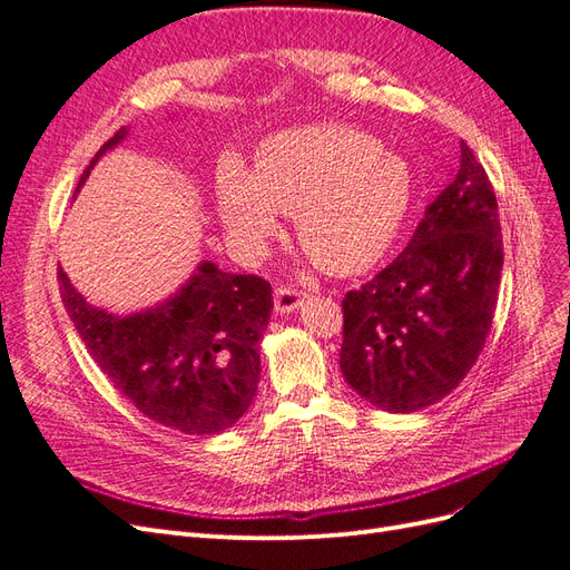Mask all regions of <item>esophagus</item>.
Here are the masks:
<instances>
[{"label":"esophagus","mask_w":570,"mask_h":570,"mask_svg":"<svg viewBox=\"0 0 570 570\" xmlns=\"http://www.w3.org/2000/svg\"><path fill=\"white\" fill-rule=\"evenodd\" d=\"M304 299H306V295L299 289L278 287V289H275V312H278V314L297 312V308L304 304Z\"/></svg>","instance_id":"1"}]
</instances>
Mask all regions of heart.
I'll list each match as a JSON object with an SVG mask.
<instances>
[{"instance_id": "obj_1", "label": "heart", "mask_w": 570, "mask_h": 570, "mask_svg": "<svg viewBox=\"0 0 570 570\" xmlns=\"http://www.w3.org/2000/svg\"><path fill=\"white\" fill-rule=\"evenodd\" d=\"M409 204L406 164L342 124L273 132L256 147L252 170L233 157L216 170L218 216L239 249L262 252L278 230V212L295 214L299 245L335 275L375 264Z\"/></svg>"}]
</instances>
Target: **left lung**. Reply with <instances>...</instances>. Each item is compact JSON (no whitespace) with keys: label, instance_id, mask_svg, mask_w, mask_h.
Here are the masks:
<instances>
[{"label":"left lung","instance_id":"obj_1","mask_svg":"<svg viewBox=\"0 0 570 570\" xmlns=\"http://www.w3.org/2000/svg\"><path fill=\"white\" fill-rule=\"evenodd\" d=\"M502 264L494 189L461 142L456 176L428 206L406 249L344 295V381L390 413L440 402L485 344Z\"/></svg>","mask_w":570,"mask_h":570}]
</instances>
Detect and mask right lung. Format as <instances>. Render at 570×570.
I'll list each match as a JSON object with an SVG mask.
<instances>
[{"label": "right lung", "instance_id": "1", "mask_svg": "<svg viewBox=\"0 0 570 570\" xmlns=\"http://www.w3.org/2000/svg\"><path fill=\"white\" fill-rule=\"evenodd\" d=\"M120 128L82 170L126 140ZM61 299L95 364L147 419L185 435H216L245 416L258 387V340L271 283L202 262L168 299L135 314L92 306L59 268Z\"/></svg>", "mask_w": 570, "mask_h": 570}]
</instances>
